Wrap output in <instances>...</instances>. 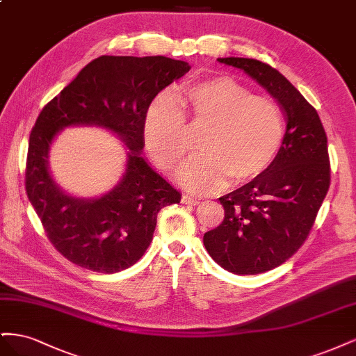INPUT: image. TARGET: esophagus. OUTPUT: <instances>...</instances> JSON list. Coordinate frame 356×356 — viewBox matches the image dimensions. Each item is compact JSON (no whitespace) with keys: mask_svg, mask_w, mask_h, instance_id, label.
I'll use <instances>...</instances> for the list:
<instances>
[{"mask_svg":"<svg viewBox=\"0 0 356 356\" xmlns=\"http://www.w3.org/2000/svg\"><path fill=\"white\" fill-rule=\"evenodd\" d=\"M181 202L184 203V204H197L199 203V200L197 199H195V197H191V196H188V195H184L181 197Z\"/></svg>","mask_w":356,"mask_h":356,"instance_id":"obj_1","label":"esophagus"}]
</instances>
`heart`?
Listing matches in <instances>:
<instances>
[{
	"instance_id": "b5f03b06",
	"label": "heart",
	"mask_w": 356,
	"mask_h": 356,
	"mask_svg": "<svg viewBox=\"0 0 356 356\" xmlns=\"http://www.w3.org/2000/svg\"><path fill=\"white\" fill-rule=\"evenodd\" d=\"M203 130L202 154L178 177L193 191L211 193L230 178L241 186L266 174L281 152L285 124L275 101L227 75L184 84L175 101L160 96L145 114V145L165 170L186 160L191 134Z\"/></svg>"
}]
</instances>
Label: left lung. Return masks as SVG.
I'll list each match as a JSON object with an SVG mask.
<instances>
[{
    "label": "left lung",
    "instance_id": "obj_1",
    "mask_svg": "<svg viewBox=\"0 0 356 356\" xmlns=\"http://www.w3.org/2000/svg\"><path fill=\"white\" fill-rule=\"evenodd\" d=\"M260 83L281 105L286 132L266 174L220 197L224 220L203 236L209 255L236 275L281 266L307 239L331 181L327 134L316 110L277 70L248 58H220Z\"/></svg>",
    "mask_w": 356,
    "mask_h": 356
}]
</instances>
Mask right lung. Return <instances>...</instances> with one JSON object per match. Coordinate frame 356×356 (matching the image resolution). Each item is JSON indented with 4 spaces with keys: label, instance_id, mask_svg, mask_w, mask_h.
Here are the masks:
<instances>
[{
    "label": "right lung",
    "instance_id": "obj_1",
    "mask_svg": "<svg viewBox=\"0 0 356 356\" xmlns=\"http://www.w3.org/2000/svg\"><path fill=\"white\" fill-rule=\"evenodd\" d=\"M190 71L166 56H101L44 105L29 134L25 190L51 245L71 263L98 273L134 266L153 241L157 213L181 195L141 157L149 104ZM72 124L110 128L131 149L119 185L93 201L65 195L47 169L51 139Z\"/></svg>",
    "mask_w": 356,
    "mask_h": 356
}]
</instances>
